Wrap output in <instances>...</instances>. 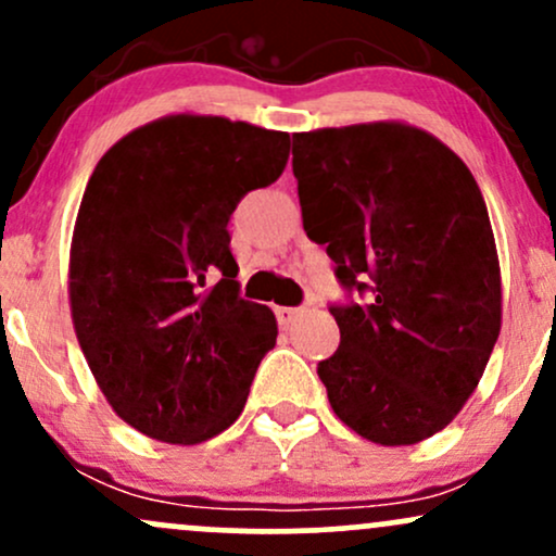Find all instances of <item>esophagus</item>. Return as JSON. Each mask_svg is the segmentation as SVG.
Listing matches in <instances>:
<instances>
[{
	"label": "esophagus",
	"instance_id": "obj_1",
	"mask_svg": "<svg viewBox=\"0 0 556 556\" xmlns=\"http://www.w3.org/2000/svg\"><path fill=\"white\" fill-rule=\"evenodd\" d=\"M300 314H303V311H300V308H287V305H279V308H277L279 327H290V324L295 321Z\"/></svg>",
	"mask_w": 556,
	"mask_h": 556
}]
</instances>
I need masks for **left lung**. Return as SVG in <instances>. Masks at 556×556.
I'll return each instance as SVG.
<instances>
[{"label":"left lung","mask_w":556,"mask_h":556,"mask_svg":"<svg viewBox=\"0 0 556 556\" xmlns=\"http://www.w3.org/2000/svg\"><path fill=\"white\" fill-rule=\"evenodd\" d=\"M303 229L366 305L331 308L340 350L318 363L331 410L381 446L455 420L502 329L486 203L450 146L400 119L292 136Z\"/></svg>","instance_id":"obj_1"}]
</instances>
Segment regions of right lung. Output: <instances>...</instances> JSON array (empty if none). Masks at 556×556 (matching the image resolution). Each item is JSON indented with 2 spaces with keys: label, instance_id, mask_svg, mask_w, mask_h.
<instances>
[{
  "label": "right lung",
  "instance_id": "right-lung-1",
  "mask_svg": "<svg viewBox=\"0 0 556 556\" xmlns=\"http://www.w3.org/2000/svg\"><path fill=\"white\" fill-rule=\"evenodd\" d=\"M287 159V132L167 114L119 138L86 185L70 242L75 337L112 410L156 442L229 429L277 342L271 308L238 295L227 222Z\"/></svg>",
  "mask_w": 556,
  "mask_h": 556
}]
</instances>
